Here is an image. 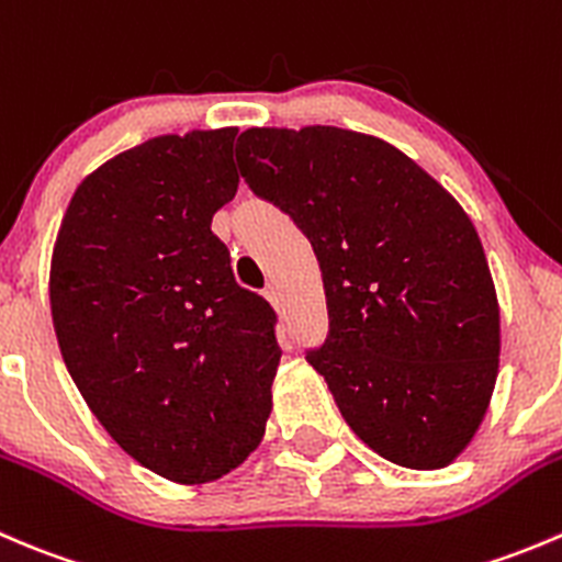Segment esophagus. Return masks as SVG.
<instances>
[{
	"instance_id": "1",
	"label": "esophagus",
	"mask_w": 562,
	"mask_h": 562,
	"mask_svg": "<svg viewBox=\"0 0 562 562\" xmlns=\"http://www.w3.org/2000/svg\"><path fill=\"white\" fill-rule=\"evenodd\" d=\"M265 297H268L270 303H273V305H279V300H281V294H279V286H273V283H270V286L265 289Z\"/></svg>"
}]
</instances>
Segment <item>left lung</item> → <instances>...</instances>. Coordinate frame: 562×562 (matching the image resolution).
<instances>
[{"label": "left lung", "mask_w": 562, "mask_h": 562, "mask_svg": "<svg viewBox=\"0 0 562 562\" xmlns=\"http://www.w3.org/2000/svg\"><path fill=\"white\" fill-rule=\"evenodd\" d=\"M235 153L314 248L330 330L305 360L349 429L393 464L448 468L499 366L497 292L462 204L402 149L344 127H248Z\"/></svg>", "instance_id": "8db88e82"}]
</instances>
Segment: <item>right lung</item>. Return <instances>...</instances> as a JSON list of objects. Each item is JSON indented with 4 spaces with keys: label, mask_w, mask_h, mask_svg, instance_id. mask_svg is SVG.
Returning <instances> with one entry per match:
<instances>
[{
    "label": "right lung",
    "mask_w": 562,
    "mask_h": 562,
    "mask_svg": "<svg viewBox=\"0 0 562 562\" xmlns=\"http://www.w3.org/2000/svg\"><path fill=\"white\" fill-rule=\"evenodd\" d=\"M237 127L155 136L85 177L52 254L59 352L111 440L175 483L257 451L276 311L232 273L213 215L237 193Z\"/></svg>",
    "instance_id": "right-lung-1"
}]
</instances>
